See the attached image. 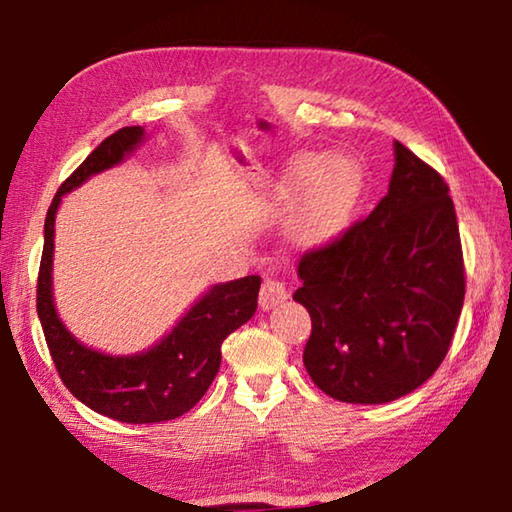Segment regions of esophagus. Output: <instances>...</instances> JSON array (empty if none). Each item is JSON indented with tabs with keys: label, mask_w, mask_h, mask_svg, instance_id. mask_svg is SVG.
I'll use <instances>...</instances> for the list:
<instances>
[{
	"label": "esophagus",
	"mask_w": 512,
	"mask_h": 512,
	"mask_svg": "<svg viewBox=\"0 0 512 512\" xmlns=\"http://www.w3.org/2000/svg\"><path fill=\"white\" fill-rule=\"evenodd\" d=\"M287 298H289V289L280 277H273V275L264 277L262 291H259V307L273 309L275 305H280V302H284Z\"/></svg>",
	"instance_id": "34e87169"
}]
</instances>
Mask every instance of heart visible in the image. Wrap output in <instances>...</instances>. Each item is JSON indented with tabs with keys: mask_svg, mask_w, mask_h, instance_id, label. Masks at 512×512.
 <instances>
[{
	"mask_svg": "<svg viewBox=\"0 0 512 512\" xmlns=\"http://www.w3.org/2000/svg\"><path fill=\"white\" fill-rule=\"evenodd\" d=\"M311 183L307 203L296 219L300 237H320L336 228L359 192V171L348 160H332L320 171L318 158H302L289 176V192H302Z\"/></svg>",
	"mask_w": 512,
	"mask_h": 512,
	"instance_id": "obj_1",
	"label": "heart"
}]
</instances>
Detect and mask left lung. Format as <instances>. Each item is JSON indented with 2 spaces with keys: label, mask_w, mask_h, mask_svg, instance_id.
I'll return each mask as SVG.
<instances>
[{
  "label": "left lung",
  "mask_w": 512,
  "mask_h": 512,
  "mask_svg": "<svg viewBox=\"0 0 512 512\" xmlns=\"http://www.w3.org/2000/svg\"><path fill=\"white\" fill-rule=\"evenodd\" d=\"M307 307L302 361L325 395L386 404L443 363L465 298L456 210L440 173L395 142L388 194L298 264Z\"/></svg>",
  "instance_id": "left-lung-1"
}]
</instances>
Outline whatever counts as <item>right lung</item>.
I'll use <instances>...</instances> for the list:
<instances>
[{"label":"right lung","mask_w":512,"mask_h":512,"mask_svg":"<svg viewBox=\"0 0 512 512\" xmlns=\"http://www.w3.org/2000/svg\"><path fill=\"white\" fill-rule=\"evenodd\" d=\"M142 140V126L119 128L60 185L47 210L45 248L38 273V318L60 379L69 393L92 411L128 424L173 420L194 409L219 372L225 336L253 318L262 284L259 275L214 284L160 343L131 357H110L85 348L67 332L51 293L54 223L60 198L94 173L115 167Z\"/></svg>","instance_id":"obj_1"}]
</instances>
